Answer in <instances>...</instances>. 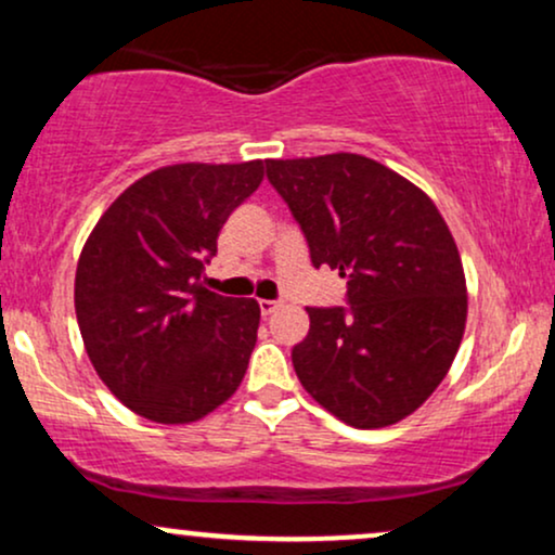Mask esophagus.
<instances>
[{"mask_svg": "<svg viewBox=\"0 0 555 555\" xmlns=\"http://www.w3.org/2000/svg\"><path fill=\"white\" fill-rule=\"evenodd\" d=\"M276 310H279L276 299H260V313L271 315V313H276Z\"/></svg>", "mask_w": 555, "mask_h": 555, "instance_id": "1", "label": "esophagus"}]
</instances>
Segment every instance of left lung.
Segmentation results:
<instances>
[{
    "mask_svg": "<svg viewBox=\"0 0 555 555\" xmlns=\"http://www.w3.org/2000/svg\"><path fill=\"white\" fill-rule=\"evenodd\" d=\"M269 182L315 269L347 279V308H308L292 349L299 384L352 428H386L449 373L467 321L456 242L436 203L360 154L269 158Z\"/></svg>",
    "mask_w": 555,
    "mask_h": 555,
    "instance_id": "8db88e82",
    "label": "left lung"
}]
</instances>
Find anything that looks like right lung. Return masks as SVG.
I'll list each match as a JSON object with an SVG mask.
<instances>
[{
    "label": "right lung",
    "instance_id": "1",
    "mask_svg": "<svg viewBox=\"0 0 555 555\" xmlns=\"http://www.w3.org/2000/svg\"><path fill=\"white\" fill-rule=\"evenodd\" d=\"M263 162L175 164L106 208L75 271V313L99 378L145 420L195 423L237 391L258 339L256 299L203 286L229 214Z\"/></svg>",
    "mask_w": 555,
    "mask_h": 555
}]
</instances>
